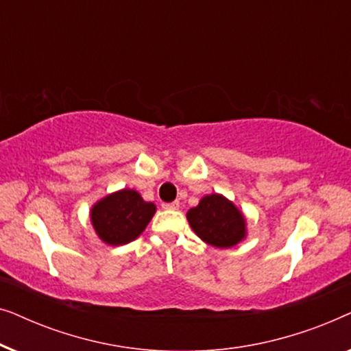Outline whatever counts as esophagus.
I'll use <instances>...</instances> for the list:
<instances>
[{
	"mask_svg": "<svg viewBox=\"0 0 351 351\" xmlns=\"http://www.w3.org/2000/svg\"><path fill=\"white\" fill-rule=\"evenodd\" d=\"M162 209H167V210L179 209V201H172V203H162Z\"/></svg>",
	"mask_w": 351,
	"mask_h": 351,
	"instance_id": "34e87169",
	"label": "esophagus"
}]
</instances>
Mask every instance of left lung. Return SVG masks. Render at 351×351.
<instances>
[{
	"label": "left lung",
	"instance_id": "obj_1",
	"mask_svg": "<svg viewBox=\"0 0 351 351\" xmlns=\"http://www.w3.org/2000/svg\"><path fill=\"white\" fill-rule=\"evenodd\" d=\"M190 227L204 243L214 247H233L246 238V219L223 195L210 193L186 213Z\"/></svg>",
	"mask_w": 351,
	"mask_h": 351
}]
</instances>
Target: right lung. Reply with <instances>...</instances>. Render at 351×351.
<instances>
[{"instance_id": "add662e5", "label": "right lung", "mask_w": 351, "mask_h": 351, "mask_svg": "<svg viewBox=\"0 0 351 351\" xmlns=\"http://www.w3.org/2000/svg\"><path fill=\"white\" fill-rule=\"evenodd\" d=\"M155 213L156 206L143 201L138 191L123 189L93 206L90 223L105 244L123 246L141 237Z\"/></svg>"}]
</instances>
